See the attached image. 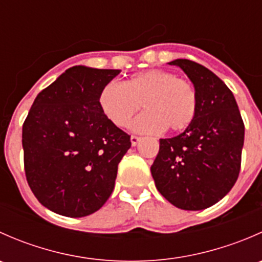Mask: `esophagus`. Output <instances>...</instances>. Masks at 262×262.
Here are the masks:
<instances>
[{
	"label": "esophagus",
	"mask_w": 262,
	"mask_h": 262,
	"mask_svg": "<svg viewBox=\"0 0 262 262\" xmlns=\"http://www.w3.org/2000/svg\"><path fill=\"white\" fill-rule=\"evenodd\" d=\"M139 141H141V138H139V137H137V136H132L130 137V142H132V146H133V147H136L137 144L139 143Z\"/></svg>",
	"instance_id": "1"
}]
</instances>
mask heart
<instances>
[{"label": "heart", "mask_w": 262, "mask_h": 262, "mask_svg": "<svg viewBox=\"0 0 262 262\" xmlns=\"http://www.w3.org/2000/svg\"><path fill=\"white\" fill-rule=\"evenodd\" d=\"M141 105L146 112L132 124V130L156 134L180 132L194 121L198 95L190 82L162 70L136 73L123 84L109 82L99 95V106L105 118L118 128H126Z\"/></svg>", "instance_id": "obj_1"}]
</instances>
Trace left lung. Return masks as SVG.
I'll return each mask as SVG.
<instances>
[{"mask_svg":"<svg viewBox=\"0 0 262 262\" xmlns=\"http://www.w3.org/2000/svg\"><path fill=\"white\" fill-rule=\"evenodd\" d=\"M194 84L198 112L179 136L160 139L150 166L158 191L176 208L202 210L223 199L241 168L245 125L236 99L218 76L189 59H175Z\"/></svg>","mask_w":262,"mask_h":262,"instance_id":"left-lung-1","label":"left lung"}]
</instances>
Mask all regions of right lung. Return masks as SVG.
I'll list each match as a JSON object with an SVG mask.
<instances>
[{
  "instance_id": "1",
  "label": "right lung",
  "mask_w": 262,
  "mask_h": 262,
  "mask_svg": "<svg viewBox=\"0 0 262 262\" xmlns=\"http://www.w3.org/2000/svg\"><path fill=\"white\" fill-rule=\"evenodd\" d=\"M119 73L75 66L31 105L23 125L25 175L39 203L52 212L90 215L114 190L130 137L105 118L99 95Z\"/></svg>"
}]
</instances>
